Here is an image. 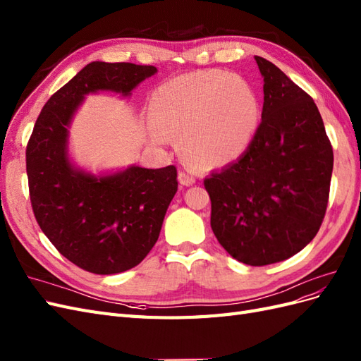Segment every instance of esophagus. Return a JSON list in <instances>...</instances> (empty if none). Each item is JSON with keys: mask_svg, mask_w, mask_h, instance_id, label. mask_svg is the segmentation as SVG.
<instances>
[{"mask_svg": "<svg viewBox=\"0 0 361 361\" xmlns=\"http://www.w3.org/2000/svg\"><path fill=\"white\" fill-rule=\"evenodd\" d=\"M178 180L183 186H192V184H195V181H197V177H195V173L192 171H180Z\"/></svg>", "mask_w": 361, "mask_h": 361, "instance_id": "34e87169", "label": "esophagus"}]
</instances>
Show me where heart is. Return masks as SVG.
I'll return each instance as SVG.
<instances>
[{
	"instance_id": "1",
	"label": "heart",
	"mask_w": 361,
	"mask_h": 361,
	"mask_svg": "<svg viewBox=\"0 0 361 361\" xmlns=\"http://www.w3.org/2000/svg\"><path fill=\"white\" fill-rule=\"evenodd\" d=\"M149 115L161 135L181 136L186 160L214 168L250 147L259 128L260 104L243 78L201 71L161 85L152 94Z\"/></svg>"
}]
</instances>
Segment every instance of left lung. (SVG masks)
I'll use <instances>...</instances> for the list:
<instances>
[{
	"mask_svg": "<svg viewBox=\"0 0 361 361\" xmlns=\"http://www.w3.org/2000/svg\"><path fill=\"white\" fill-rule=\"evenodd\" d=\"M262 122L243 156L204 180L210 225L233 259L250 266L283 262L321 228L333 173V147L313 98L269 60Z\"/></svg>",
	"mask_w": 361,
	"mask_h": 361,
	"instance_id": "8db88e82",
	"label": "left lung"
}]
</instances>
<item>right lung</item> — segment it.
I'll use <instances>...</instances> for the list:
<instances>
[{
	"label": "right lung",
	"instance_id": "right-lung-1",
	"mask_svg": "<svg viewBox=\"0 0 361 361\" xmlns=\"http://www.w3.org/2000/svg\"><path fill=\"white\" fill-rule=\"evenodd\" d=\"M156 66L92 61L51 97L27 143L25 161L35 218L56 250L87 272L110 275L137 266L156 245L177 193V168L94 177L72 168L68 126L86 94L128 95Z\"/></svg>",
	"mask_w": 361,
	"mask_h": 361
}]
</instances>
